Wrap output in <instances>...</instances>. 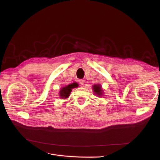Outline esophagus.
I'll return each instance as SVG.
<instances>
[{"mask_svg": "<svg viewBox=\"0 0 160 160\" xmlns=\"http://www.w3.org/2000/svg\"><path fill=\"white\" fill-rule=\"evenodd\" d=\"M79 83L81 85H83L84 83H85V80L83 79H80L79 80Z\"/></svg>", "mask_w": 160, "mask_h": 160, "instance_id": "1", "label": "esophagus"}]
</instances>
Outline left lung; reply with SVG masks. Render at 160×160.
<instances>
[{"instance_id": "8db88e82", "label": "left lung", "mask_w": 160, "mask_h": 160, "mask_svg": "<svg viewBox=\"0 0 160 160\" xmlns=\"http://www.w3.org/2000/svg\"><path fill=\"white\" fill-rule=\"evenodd\" d=\"M93 89L95 94L98 95L99 97L102 96L103 95V90L102 88L99 84H97V85H94L93 86Z\"/></svg>"}]
</instances>
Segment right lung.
Instances as JSON below:
<instances>
[{"label": "right lung", "mask_w": 160, "mask_h": 160, "mask_svg": "<svg viewBox=\"0 0 160 160\" xmlns=\"http://www.w3.org/2000/svg\"><path fill=\"white\" fill-rule=\"evenodd\" d=\"M77 87H78V84H77V83H73L70 84L69 85L63 87V88H61V89L59 91L60 98H64V99L69 98V96L72 91V89L75 88H77Z\"/></svg>", "instance_id": "add662e5"}]
</instances>
